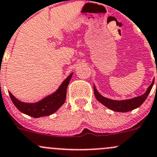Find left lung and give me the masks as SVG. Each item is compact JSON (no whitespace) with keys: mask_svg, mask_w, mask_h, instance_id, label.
I'll return each instance as SVG.
<instances>
[{"mask_svg":"<svg viewBox=\"0 0 157 157\" xmlns=\"http://www.w3.org/2000/svg\"><path fill=\"white\" fill-rule=\"evenodd\" d=\"M153 83H154V80H153L151 86L148 87L147 91L145 92V93L143 94L142 95H140V96L135 97V98H130V99L126 100L117 101L105 98V97L102 96L99 92L97 91L95 85H94V93H95V98H96V99L98 100L100 103H101L102 105L106 106L107 108L110 109V110L117 112H128L138 108V107H140L143 103H144V101L147 98V97L149 95L151 89H152Z\"/></svg>","mask_w":157,"mask_h":157,"instance_id":"obj_1","label":"left lung"}]
</instances>
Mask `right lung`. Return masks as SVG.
Listing matches in <instances>:
<instances>
[{"instance_id": "obj_1", "label": "right lung", "mask_w": 157, "mask_h": 157, "mask_svg": "<svg viewBox=\"0 0 157 157\" xmlns=\"http://www.w3.org/2000/svg\"><path fill=\"white\" fill-rule=\"evenodd\" d=\"M72 75L73 73L71 74L62 82V83L59 86V89L55 92L36 103H25L15 98L10 92H9V95L15 106L25 114L34 118L49 116L55 113L65 103L67 87L71 79Z\"/></svg>"}]
</instances>
